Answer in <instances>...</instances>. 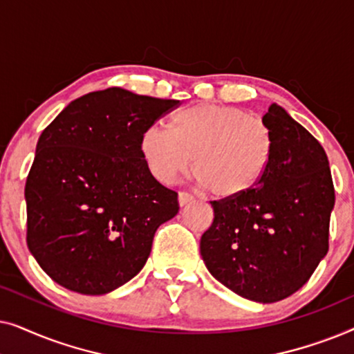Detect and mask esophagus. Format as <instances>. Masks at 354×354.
<instances>
[{
    "label": "esophagus",
    "mask_w": 354,
    "mask_h": 354,
    "mask_svg": "<svg viewBox=\"0 0 354 354\" xmlns=\"http://www.w3.org/2000/svg\"><path fill=\"white\" fill-rule=\"evenodd\" d=\"M192 201H193V196L190 195V193H187V192L178 193V205H180V207L190 205Z\"/></svg>",
    "instance_id": "34e87169"
}]
</instances>
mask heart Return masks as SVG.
I'll return each mask as SVG.
<instances>
[{
	"label": "heart",
	"mask_w": 354,
	"mask_h": 354,
	"mask_svg": "<svg viewBox=\"0 0 354 354\" xmlns=\"http://www.w3.org/2000/svg\"><path fill=\"white\" fill-rule=\"evenodd\" d=\"M274 148V133L264 120L214 103L178 111L169 129L149 125L140 137V153L154 180L172 183L193 158L198 185L219 200L253 190L268 172Z\"/></svg>",
	"instance_id": "1"
}]
</instances>
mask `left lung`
<instances>
[{
	"mask_svg": "<svg viewBox=\"0 0 354 354\" xmlns=\"http://www.w3.org/2000/svg\"><path fill=\"white\" fill-rule=\"evenodd\" d=\"M263 120L275 142L268 172L246 195L211 203L200 253L216 280L266 304L301 288L327 254L335 192L327 154L301 124L275 103Z\"/></svg>",
	"mask_w": 354,
	"mask_h": 354,
	"instance_id": "left-lung-1",
	"label": "left lung"
}]
</instances>
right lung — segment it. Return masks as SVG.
<instances>
[{"label": "right lung", "mask_w": 354, "mask_h": 354, "mask_svg": "<svg viewBox=\"0 0 354 354\" xmlns=\"http://www.w3.org/2000/svg\"><path fill=\"white\" fill-rule=\"evenodd\" d=\"M177 104L113 86L71 101L41 132L26 183L27 245L61 287L104 295L143 269L178 201L149 176L140 137Z\"/></svg>", "instance_id": "right-lung-1"}]
</instances>
